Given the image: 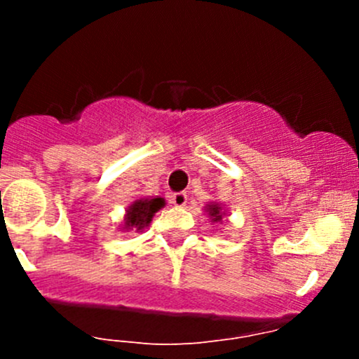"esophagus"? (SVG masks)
Returning <instances> with one entry per match:
<instances>
[{
    "label": "esophagus",
    "mask_w": 359,
    "mask_h": 359,
    "mask_svg": "<svg viewBox=\"0 0 359 359\" xmlns=\"http://www.w3.org/2000/svg\"><path fill=\"white\" fill-rule=\"evenodd\" d=\"M170 201H172L175 206H186L187 194L186 193H173L172 196H170Z\"/></svg>",
    "instance_id": "obj_1"
}]
</instances>
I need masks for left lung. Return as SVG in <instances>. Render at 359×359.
Instances as JSON below:
<instances>
[{
	"instance_id": "1",
	"label": "left lung",
	"mask_w": 359,
	"mask_h": 359,
	"mask_svg": "<svg viewBox=\"0 0 359 359\" xmlns=\"http://www.w3.org/2000/svg\"><path fill=\"white\" fill-rule=\"evenodd\" d=\"M205 212L208 213L210 220H212L213 224H220L222 222V217L226 215V208H224V206L217 201L208 203V205L205 206Z\"/></svg>"
}]
</instances>
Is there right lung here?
Listing matches in <instances>:
<instances>
[{"label": "right lung", "mask_w": 359, "mask_h": 359, "mask_svg": "<svg viewBox=\"0 0 359 359\" xmlns=\"http://www.w3.org/2000/svg\"><path fill=\"white\" fill-rule=\"evenodd\" d=\"M163 206H165V200L159 196L139 198V200L132 201V205L126 208L121 229L137 231V233H140V231L146 229V227L149 226L153 217L156 215V212H159Z\"/></svg>", "instance_id": "1"}]
</instances>
